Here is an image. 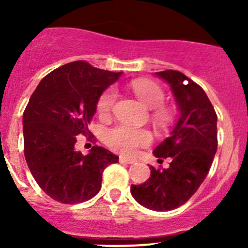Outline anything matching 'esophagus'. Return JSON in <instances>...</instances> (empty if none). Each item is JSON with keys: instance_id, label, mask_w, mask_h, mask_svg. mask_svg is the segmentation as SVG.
<instances>
[{"instance_id": "1", "label": "esophagus", "mask_w": 248, "mask_h": 248, "mask_svg": "<svg viewBox=\"0 0 248 248\" xmlns=\"http://www.w3.org/2000/svg\"><path fill=\"white\" fill-rule=\"evenodd\" d=\"M120 162L121 163H126V164H134L136 163V159H132V158H126V157H120Z\"/></svg>"}]
</instances>
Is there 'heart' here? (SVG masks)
Here are the masks:
<instances>
[{"instance_id": "b5f03b06", "label": "heart", "mask_w": 248, "mask_h": 248, "mask_svg": "<svg viewBox=\"0 0 248 248\" xmlns=\"http://www.w3.org/2000/svg\"><path fill=\"white\" fill-rule=\"evenodd\" d=\"M132 89L140 101L150 109L158 108L164 102V92L156 82L147 80H136L132 82ZM117 93L114 89H109L104 92L97 104V110L101 115L108 114L116 102ZM158 120H166L168 117V110L159 108L156 111ZM106 141L111 149L122 154L131 155L136 152L139 146L149 144L151 136L145 129H134L127 126H117L109 129L106 134Z\"/></svg>"}]
</instances>
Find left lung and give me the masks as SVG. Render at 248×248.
Listing matches in <instances>:
<instances>
[{
	"instance_id": "left-lung-1",
	"label": "left lung",
	"mask_w": 248,
	"mask_h": 248,
	"mask_svg": "<svg viewBox=\"0 0 248 248\" xmlns=\"http://www.w3.org/2000/svg\"><path fill=\"white\" fill-rule=\"evenodd\" d=\"M155 74L170 86L179 110L169 137L154 150L158 162L170 163L166 169L150 167L147 181L132 185L131 193L144 207L170 211L196 193L210 170L217 151V115L204 90L181 72Z\"/></svg>"
}]
</instances>
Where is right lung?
I'll list each match as a JSON object with an SVG mask.
<instances>
[{
	"label": "right lung",
	"instance_id": "right-lung-1",
	"mask_svg": "<svg viewBox=\"0 0 248 248\" xmlns=\"http://www.w3.org/2000/svg\"><path fill=\"white\" fill-rule=\"evenodd\" d=\"M121 74L71 62L44 77L32 93L22 116L25 158L37 184L54 201H89L101 189L104 169L119 162L101 146L84 156L77 140L80 134L89 136L102 93Z\"/></svg>",
	"mask_w": 248,
	"mask_h": 248
}]
</instances>
